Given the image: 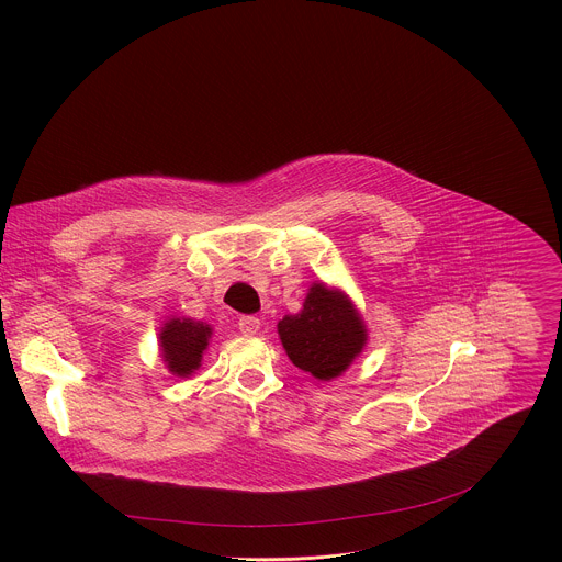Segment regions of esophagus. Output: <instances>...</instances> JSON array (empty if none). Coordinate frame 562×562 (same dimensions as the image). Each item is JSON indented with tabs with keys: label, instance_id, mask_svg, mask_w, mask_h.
Masks as SVG:
<instances>
[{
	"label": "esophagus",
	"instance_id": "34e87169",
	"mask_svg": "<svg viewBox=\"0 0 562 562\" xmlns=\"http://www.w3.org/2000/svg\"><path fill=\"white\" fill-rule=\"evenodd\" d=\"M238 330H240L243 335H258V330H260V319L254 317V315H243V317L238 319Z\"/></svg>",
	"mask_w": 562,
	"mask_h": 562
}]
</instances>
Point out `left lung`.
Here are the masks:
<instances>
[{
	"label": "left lung",
	"mask_w": 562,
	"mask_h": 562,
	"mask_svg": "<svg viewBox=\"0 0 562 562\" xmlns=\"http://www.w3.org/2000/svg\"><path fill=\"white\" fill-rule=\"evenodd\" d=\"M278 335L295 367L317 380H335L362 351L367 328L351 300L324 282L313 284L304 308L278 324Z\"/></svg>",
	"instance_id": "8db88e82"
}]
</instances>
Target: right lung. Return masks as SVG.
<instances>
[{"label":"right lung","instance_id":"obj_1","mask_svg":"<svg viewBox=\"0 0 562 562\" xmlns=\"http://www.w3.org/2000/svg\"><path fill=\"white\" fill-rule=\"evenodd\" d=\"M213 328L204 322H193L184 317L169 319L160 335V356L167 369L178 378H189L202 367V356L209 347Z\"/></svg>","mask_w":562,"mask_h":562}]
</instances>
